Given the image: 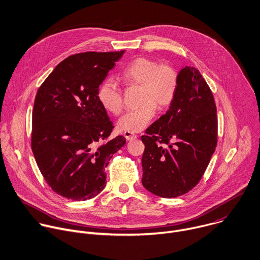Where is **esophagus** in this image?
<instances>
[{"instance_id": "obj_1", "label": "esophagus", "mask_w": 260, "mask_h": 260, "mask_svg": "<svg viewBox=\"0 0 260 260\" xmlns=\"http://www.w3.org/2000/svg\"><path fill=\"white\" fill-rule=\"evenodd\" d=\"M124 136H125V138L127 140H134V139H136L138 137L136 134H134L132 132H124Z\"/></svg>"}]
</instances>
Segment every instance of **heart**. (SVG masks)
<instances>
[{"mask_svg":"<svg viewBox=\"0 0 260 260\" xmlns=\"http://www.w3.org/2000/svg\"><path fill=\"white\" fill-rule=\"evenodd\" d=\"M121 80L128 85H140L139 108L126 112L118 121V129L122 132H138L152 120L158 108L170 106L177 92L178 74L170 65H158L148 58H137L130 62L121 73ZM96 98L102 107L112 113L119 114L123 109V98L116 83L107 79L98 88Z\"/></svg>","mask_w":260,"mask_h":260,"instance_id":"b5f03b06","label":"heart"}]
</instances>
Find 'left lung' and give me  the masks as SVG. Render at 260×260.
<instances>
[{
	"mask_svg": "<svg viewBox=\"0 0 260 260\" xmlns=\"http://www.w3.org/2000/svg\"><path fill=\"white\" fill-rule=\"evenodd\" d=\"M141 136L142 185L164 197L181 196L204 174L217 141L216 107L200 72L186 66L178 73L169 110Z\"/></svg>",
	"mask_w": 260,
	"mask_h": 260,
	"instance_id": "left-lung-1",
	"label": "left lung"
}]
</instances>
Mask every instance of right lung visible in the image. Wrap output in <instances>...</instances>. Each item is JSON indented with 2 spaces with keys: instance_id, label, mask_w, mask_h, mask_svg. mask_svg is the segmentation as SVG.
<instances>
[{
  "instance_id": "right-lung-1",
  "label": "right lung",
  "mask_w": 260,
  "mask_h": 260,
  "mask_svg": "<svg viewBox=\"0 0 260 260\" xmlns=\"http://www.w3.org/2000/svg\"><path fill=\"white\" fill-rule=\"evenodd\" d=\"M125 51L86 52L68 57L38 90L31 148L49 186L59 195L84 201L106 187L105 169L126 143L108 139L114 126L96 98L98 88Z\"/></svg>"
}]
</instances>
